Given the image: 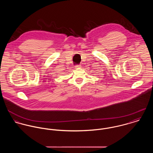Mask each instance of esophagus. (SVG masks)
Segmentation results:
<instances>
[{"label": "esophagus", "instance_id": "obj_1", "mask_svg": "<svg viewBox=\"0 0 153 153\" xmlns=\"http://www.w3.org/2000/svg\"><path fill=\"white\" fill-rule=\"evenodd\" d=\"M75 67L76 68H81V65H76L75 66Z\"/></svg>", "mask_w": 153, "mask_h": 153}]
</instances>
